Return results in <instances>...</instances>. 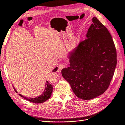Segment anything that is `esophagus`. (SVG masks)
<instances>
[{"label":"esophagus","instance_id":"34e87169","mask_svg":"<svg viewBox=\"0 0 125 125\" xmlns=\"http://www.w3.org/2000/svg\"><path fill=\"white\" fill-rule=\"evenodd\" d=\"M65 65H64V64H60L58 66V72H61V71L63 68L65 67Z\"/></svg>","mask_w":125,"mask_h":125}]
</instances>
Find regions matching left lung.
I'll list each match as a JSON object with an SVG mask.
<instances>
[{"label": "left lung", "mask_w": 125, "mask_h": 125, "mask_svg": "<svg viewBox=\"0 0 125 125\" xmlns=\"http://www.w3.org/2000/svg\"><path fill=\"white\" fill-rule=\"evenodd\" d=\"M86 39L68 53L70 64L63 77L81 99H94L109 86L117 64L116 50L108 30L95 17Z\"/></svg>", "instance_id": "1"}]
</instances>
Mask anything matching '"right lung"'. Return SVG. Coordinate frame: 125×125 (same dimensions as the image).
<instances>
[{"instance_id":"obj_1","label":"right lung","mask_w":125,"mask_h":125,"mask_svg":"<svg viewBox=\"0 0 125 125\" xmlns=\"http://www.w3.org/2000/svg\"><path fill=\"white\" fill-rule=\"evenodd\" d=\"M58 70V67H56L54 70L52 71V72H56ZM14 89L15 91L16 92H17V91L15 90L14 86H13ZM52 85L50 84L48 81H46V84H45V87L44 92L42 93L41 95H40L38 97L35 98H28L26 97L21 95V94H19V95L21 96V97L24 98V99L28 100L30 102L33 103H36V104H39V103H43L46 100H47L50 97L51 95H52Z\"/></svg>"}]
</instances>
